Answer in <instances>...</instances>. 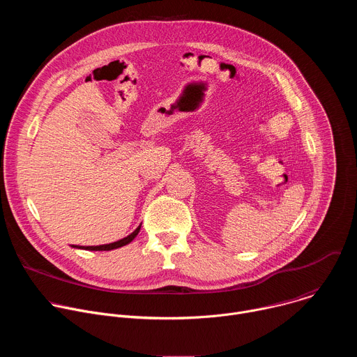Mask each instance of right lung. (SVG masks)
<instances>
[{
	"label": "right lung",
	"instance_id": "right-lung-1",
	"mask_svg": "<svg viewBox=\"0 0 357 357\" xmlns=\"http://www.w3.org/2000/svg\"><path fill=\"white\" fill-rule=\"evenodd\" d=\"M134 237H135V234H131V236H128V237H126L124 240H120L119 243H114V244H112V245H109V248H116V247H121V245H126V244H128V243H131L132 240H134ZM96 248V247H94ZM98 248V247H97ZM101 248V247H100Z\"/></svg>",
	"mask_w": 357,
	"mask_h": 357
}]
</instances>
